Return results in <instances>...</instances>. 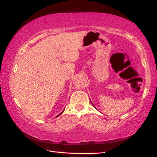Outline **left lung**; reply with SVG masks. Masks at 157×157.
<instances>
[{
  "label": "left lung",
  "instance_id": "1",
  "mask_svg": "<svg viewBox=\"0 0 157 157\" xmlns=\"http://www.w3.org/2000/svg\"><path fill=\"white\" fill-rule=\"evenodd\" d=\"M90 102H91V101H90ZM91 104H92V105H93V106H94V107H95V106H94V105H93V103H92V102H91Z\"/></svg>",
  "mask_w": 157,
  "mask_h": 157
}]
</instances>
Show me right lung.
Returning a JSON list of instances; mask_svg holds the SVG:
<instances>
[{
  "label": "right lung",
  "instance_id": "obj_1",
  "mask_svg": "<svg viewBox=\"0 0 157 157\" xmlns=\"http://www.w3.org/2000/svg\"><path fill=\"white\" fill-rule=\"evenodd\" d=\"M63 112H64V111H62V113H61L60 114H59V115H61V114H62V113H63ZM59 115H58V116H57V117H58V116H59Z\"/></svg>",
  "mask_w": 157,
  "mask_h": 157
}]
</instances>
